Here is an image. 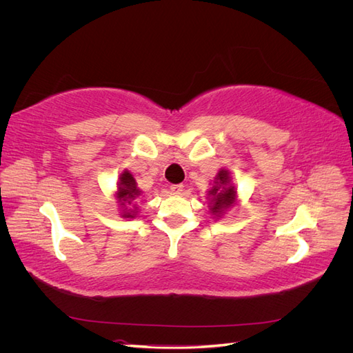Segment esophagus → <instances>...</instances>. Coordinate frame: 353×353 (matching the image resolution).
Listing matches in <instances>:
<instances>
[{
  "mask_svg": "<svg viewBox=\"0 0 353 353\" xmlns=\"http://www.w3.org/2000/svg\"><path fill=\"white\" fill-rule=\"evenodd\" d=\"M183 190H184L183 184H172V185H170V191H172V193H175V194H179Z\"/></svg>",
  "mask_w": 353,
  "mask_h": 353,
  "instance_id": "obj_1",
  "label": "esophagus"
}]
</instances>
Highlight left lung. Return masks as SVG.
<instances>
[{
    "instance_id": "8db88e82",
    "label": "left lung",
    "mask_w": 353,
    "mask_h": 353,
    "mask_svg": "<svg viewBox=\"0 0 353 353\" xmlns=\"http://www.w3.org/2000/svg\"><path fill=\"white\" fill-rule=\"evenodd\" d=\"M237 188L232 183L231 172L225 168H221L206 197L210 215L221 219L227 210L237 205Z\"/></svg>"
}]
</instances>
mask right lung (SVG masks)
I'll return each mask as SVG.
<instances>
[{
    "mask_svg": "<svg viewBox=\"0 0 353 353\" xmlns=\"http://www.w3.org/2000/svg\"><path fill=\"white\" fill-rule=\"evenodd\" d=\"M143 191L137 187V181L130 170L123 169L116 183V203L119 208V215L123 219H134L138 215L137 200L141 197Z\"/></svg>",
    "mask_w": 353,
    "mask_h": 353,
    "instance_id": "obj_1",
    "label": "right lung"
}]
</instances>
